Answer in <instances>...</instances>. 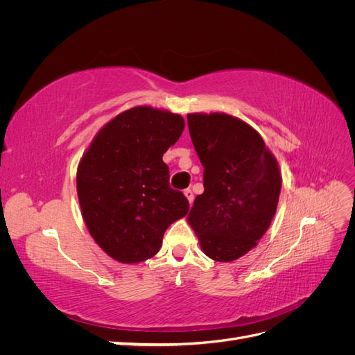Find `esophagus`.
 <instances>
[{"label":"esophagus","mask_w":355,"mask_h":355,"mask_svg":"<svg viewBox=\"0 0 355 355\" xmlns=\"http://www.w3.org/2000/svg\"><path fill=\"white\" fill-rule=\"evenodd\" d=\"M184 194H185V197L188 198V201H189V204H192L194 202V192H192L189 188L188 189H185L184 191Z\"/></svg>","instance_id":"obj_1"}]
</instances>
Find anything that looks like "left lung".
I'll return each instance as SVG.
<instances>
[{"instance_id":"1","label":"left lung","mask_w":355,"mask_h":355,"mask_svg":"<svg viewBox=\"0 0 355 355\" xmlns=\"http://www.w3.org/2000/svg\"><path fill=\"white\" fill-rule=\"evenodd\" d=\"M188 128L204 167V192L188 222L213 261H235L270 228L282 191L280 170L259 133L239 118L189 114Z\"/></svg>"}]
</instances>
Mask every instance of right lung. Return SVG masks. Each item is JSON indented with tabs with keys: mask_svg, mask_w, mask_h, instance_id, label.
<instances>
[{
	"mask_svg": "<svg viewBox=\"0 0 355 355\" xmlns=\"http://www.w3.org/2000/svg\"><path fill=\"white\" fill-rule=\"evenodd\" d=\"M185 128L178 114L137 106L116 115L94 137L77 171V192L89 232L123 263L149 259L166 230L189 202L170 188L163 154Z\"/></svg>",
	"mask_w": 355,
	"mask_h": 355,
	"instance_id": "1",
	"label": "right lung"
}]
</instances>
